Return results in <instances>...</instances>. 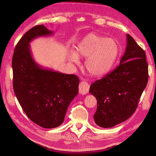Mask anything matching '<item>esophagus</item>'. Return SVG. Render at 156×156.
<instances>
[{
    "instance_id": "34e87169",
    "label": "esophagus",
    "mask_w": 156,
    "mask_h": 156,
    "mask_svg": "<svg viewBox=\"0 0 156 156\" xmlns=\"http://www.w3.org/2000/svg\"><path fill=\"white\" fill-rule=\"evenodd\" d=\"M89 84L88 83H87L85 81H82L79 84V92L81 94H86L89 92Z\"/></svg>"
}]
</instances>
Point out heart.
Returning <instances> with one entry per match:
<instances>
[{
    "label": "heart",
    "mask_w": 156,
    "mask_h": 156,
    "mask_svg": "<svg viewBox=\"0 0 156 156\" xmlns=\"http://www.w3.org/2000/svg\"><path fill=\"white\" fill-rule=\"evenodd\" d=\"M119 52V44L115 39L89 34L78 44L76 53L70 54V60L78 63V57L87 58L84 65L87 72L91 76H101L112 68Z\"/></svg>",
    "instance_id": "1"
}]
</instances>
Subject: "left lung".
<instances>
[{
	"label": "left lung",
	"instance_id": "left-lung-1",
	"mask_svg": "<svg viewBox=\"0 0 156 156\" xmlns=\"http://www.w3.org/2000/svg\"><path fill=\"white\" fill-rule=\"evenodd\" d=\"M125 54L120 65L91 84L90 94L97 100L94 115L97 125L110 128L124 122L135 112L148 82L146 54L127 34Z\"/></svg>",
	"mask_w": 156,
	"mask_h": 156
}]
</instances>
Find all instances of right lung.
Returning a JSON list of instances; mask_svg holds the SVG:
<instances>
[{
	"mask_svg": "<svg viewBox=\"0 0 156 156\" xmlns=\"http://www.w3.org/2000/svg\"><path fill=\"white\" fill-rule=\"evenodd\" d=\"M52 34L43 25L30 29L16 44L12 57L16 96L27 117L46 129L63 122L69 105L78 93L79 84L78 76L42 68L31 56L30 42Z\"/></svg>",
	"mask_w": 156,
	"mask_h": 156,
	"instance_id": "add662e5",
	"label": "right lung"
}]
</instances>
